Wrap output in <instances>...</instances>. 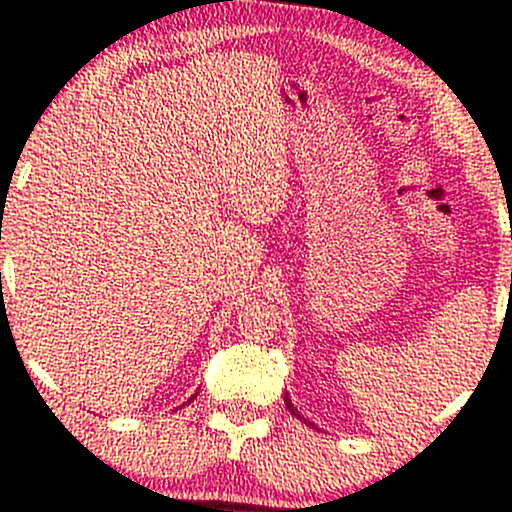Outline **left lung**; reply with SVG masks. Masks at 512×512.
Masks as SVG:
<instances>
[{
    "label": "left lung",
    "instance_id": "left-lung-1",
    "mask_svg": "<svg viewBox=\"0 0 512 512\" xmlns=\"http://www.w3.org/2000/svg\"><path fill=\"white\" fill-rule=\"evenodd\" d=\"M285 405H288V410L293 412L295 417H300V412H298V408H293V403H290V398H288V393H285ZM302 420H305V417H302Z\"/></svg>",
    "mask_w": 512,
    "mask_h": 512
}]
</instances>
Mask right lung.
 I'll return each mask as SVG.
<instances>
[{"label":"right lung","mask_w":512,"mask_h":512,"mask_svg":"<svg viewBox=\"0 0 512 512\" xmlns=\"http://www.w3.org/2000/svg\"><path fill=\"white\" fill-rule=\"evenodd\" d=\"M192 398H197V395H192ZM192 398H190V400H192Z\"/></svg>","instance_id":"add662e5"}]
</instances>
